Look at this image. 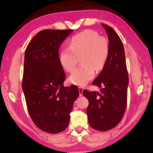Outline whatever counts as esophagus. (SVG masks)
<instances>
[{"instance_id": "obj_1", "label": "esophagus", "mask_w": 153, "mask_h": 153, "mask_svg": "<svg viewBox=\"0 0 153 153\" xmlns=\"http://www.w3.org/2000/svg\"><path fill=\"white\" fill-rule=\"evenodd\" d=\"M78 90H79V95H80V96H82V94H83V88H82V87H78Z\"/></svg>"}]
</instances>
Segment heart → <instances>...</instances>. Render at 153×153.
Here are the masks:
<instances>
[{"label":"heart","mask_w":153,"mask_h":153,"mask_svg":"<svg viewBox=\"0 0 153 153\" xmlns=\"http://www.w3.org/2000/svg\"><path fill=\"white\" fill-rule=\"evenodd\" d=\"M109 48L107 40L91 30H84L72 37L69 47L61 49L59 61L67 72H72L76 67L77 57L81 65L75 69L69 81L77 86H85L94 76L95 70L99 71L107 61Z\"/></svg>","instance_id":"obj_1"}]
</instances>
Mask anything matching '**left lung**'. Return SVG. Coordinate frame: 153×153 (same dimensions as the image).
I'll list each match as a JSON object with an SVG mask.
<instances>
[{
	"label": "left lung",
	"instance_id": "1",
	"mask_svg": "<svg viewBox=\"0 0 153 153\" xmlns=\"http://www.w3.org/2000/svg\"><path fill=\"white\" fill-rule=\"evenodd\" d=\"M102 25L109 41V54L102 70L92 82L102 88L99 92L84 90L83 94L89 101L87 115L90 126L104 131L115 128L123 117L129 79L122 41L113 28Z\"/></svg>",
	"mask_w": 153,
	"mask_h": 153
}]
</instances>
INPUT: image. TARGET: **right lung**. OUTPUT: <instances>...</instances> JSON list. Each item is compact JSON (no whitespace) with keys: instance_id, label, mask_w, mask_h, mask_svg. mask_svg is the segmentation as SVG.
Returning <instances> with one entry per match:
<instances>
[{"instance_id":"add662e5","label":"right lung","mask_w":153,"mask_h":153,"mask_svg":"<svg viewBox=\"0 0 153 153\" xmlns=\"http://www.w3.org/2000/svg\"><path fill=\"white\" fill-rule=\"evenodd\" d=\"M72 30H44L25 52L22 88L30 117L45 132L56 134L69 125L73 105L79 94L75 85L63 86L65 74L59 49Z\"/></svg>"}]
</instances>
